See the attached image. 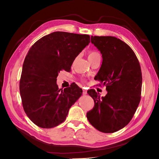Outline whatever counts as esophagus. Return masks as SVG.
<instances>
[{"instance_id": "34e87169", "label": "esophagus", "mask_w": 159, "mask_h": 159, "mask_svg": "<svg viewBox=\"0 0 159 159\" xmlns=\"http://www.w3.org/2000/svg\"><path fill=\"white\" fill-rule=\"evenodd\" d=\"M83 94H84V95H86V94H87V91H86L85 89H84V90H83Z\"/></svg>"}]
</instances>
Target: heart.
Instances as JSON below:
<instances>
[{
	"label": "heart",
	"mask_w": 159,
	"mask_h": 159,
	"mask_svg": "<svg viewBox=\"0 0 159 159\" xmlns=\"http://www.w3.org/2000/svg\"><path fill=\"white\" fill-rule=\"evenodd\" d=\"M97 57H101L100 53L96 50H91L88 52V59L89 60H92ZM84 81V80H83Z\"/></svg>",
	"instance_id": "b5f03b06"
}]
</instances>
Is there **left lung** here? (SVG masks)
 I'll list each match as a JSON object with an SVG mask.
<instances>
[{"instance_id":"8db88e82","label":"left lung","mask_w":159,"mask_h":159,"mask_svg":"<svg viewBox=\"0 0 159 159\" xmlns=\"http://www.w3.org/2000/svg\"><path fill=\"white\" fill-rule=\"evenodd\" d=\"M91 42L102 54L96 80L107 93L100 98L95 89L88 91L94 107L87 118L98 131L111 133L125 127L135 113L141 98V66L131 47L116 37L91 36Z\"/></svg>"}]
</instances>
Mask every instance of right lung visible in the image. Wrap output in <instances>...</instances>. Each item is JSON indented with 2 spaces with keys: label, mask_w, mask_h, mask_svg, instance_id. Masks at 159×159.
<instances>
[{
  "label": "right lung",
  "mask_w": 159,
  "mask_h": 159,
  "mask_svg": "<svg viewBox=\"0 0 159 159\" xmlns=\"http://www.w3.org/2000/svg\"><path fill=\"white\" fill-rule=\"evenodd\" d=\"M89 42L88 34L54 32L36 41L28 52L19 88L23 109L37 126L50 129L63 123L82 94L75 84L60 89L56 78L60 71H71L75 58Z\"/></svg>",
  "instance_id": "right-lung-1"
}]
</instances>
